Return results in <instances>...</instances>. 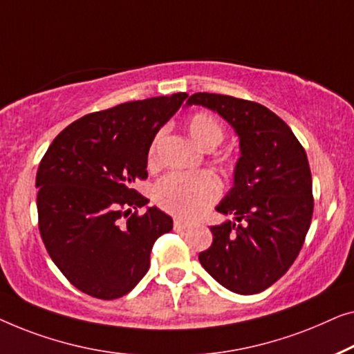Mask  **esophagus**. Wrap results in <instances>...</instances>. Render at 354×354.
I'll list each match as a JSON object with an SVG mask.
<instances>
[{"label": "esophagus", "instance_id": "esophagus-1", "mask_svg": "<svg viewBox=\"0 0 354 354\" xmlns=\"http://www.w3.org/2000/svg\"><path fill=\"white\" fill-rule=\"evenodd\" d=\"M173 227H175V231H186L187 227H191V225L183 220H175V223H173Z\"/></svg>", "mask_w": 354, "mask_h": 354}]
</instances>
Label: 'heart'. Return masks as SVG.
<instances>
[{
  "label": "heart",
  "instance_id": "1",
  "mask_svg": "<svg viewBox=\"0 0 354 354\" xmlns=\"http://www.w3.org/2000/svg\"><path fill=\"white\" fill-rule=\"evenodd\" d=\"M187 133L201 149L216 147L223 139V128L210 113L198 112L189 118ZM153 158V146L149 153ZM218 196V183L210 173H171L153 187V201L163 210L181 218H194L205 210Z\"/></svg>",
  "mask_w": 354,
  "mask_h": 354
}]
</instances>
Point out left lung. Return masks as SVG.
Returning a JSON list of instances; mask_svg holds the SVG:
<instances>
[{
    "label": "left lung",
    "instance_id": "8db88e82",
    "mask_svg": "<svg viewBox=\"0 0 354 354\" xmlns=\"http://www.w3.org/2000/svg\"><path fill=\"white\" fill-rule=\"evenodd\" d=\"M216 112L239 138L232 187L216 205L234 221L212 226L213 243L198 261L234 293L263 292L286 274L313 216V179L305 149L282 118L258 102L196 93L186 107Z\"/></svg>",
    "mask_w": 354,
    "mask_h": 354
}]
</instances>
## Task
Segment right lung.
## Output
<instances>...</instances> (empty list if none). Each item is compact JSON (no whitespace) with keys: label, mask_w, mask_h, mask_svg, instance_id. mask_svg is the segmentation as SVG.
Returning <instances> with one entry per match:
<instances>
[{"label":"right lung","mask_w":354,"mask_h":354,"mask_svg":"<svg viewBox=\"0 0 354 354\" xmlns=\"http://www.w3.org/2000/svg\"><path fill=\"white\" fill-rule=\"evenodd\" d=\"M186 97H149L84 115L57 134L39 162V234L78 290L101 300L127 295L149 271L153 242L173 229L171 216L147 207L131 184L147 178L149 147ZM133 207L147 213L123 222Z\"/></svg>","instance_id":"add662e5"}]
</instances>
